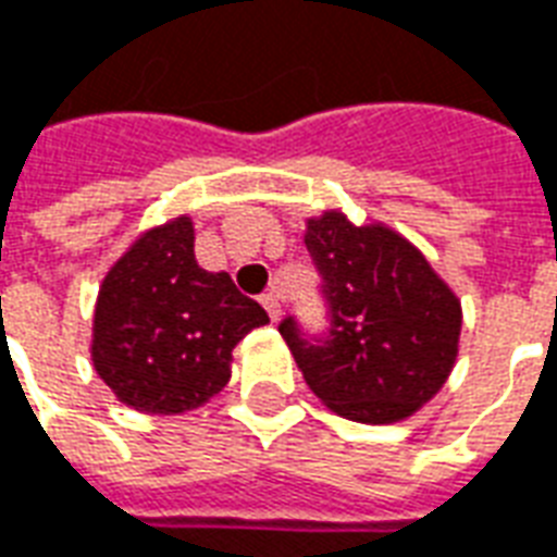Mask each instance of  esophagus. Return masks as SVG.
I'll use <instances>...</instances> for the list:
<instances>
[{
	"label": "esophagus",
	"mask_w": 557,
	"mask_h": 557,
	"mask_svg": "<svg viewBox=\"0 0 557 557\" xmlns=\"http://www.w3.org/2000/svg\"><path fill=\"white\" fill-rule=\"evenodd\" d=\"M261 305H263V308H267V313H270V320H273V323H278V313H282L278 296H275V294H263L261 296Z\"/></svg>",
	"instance_id": "34e87169"
}]
</instances>
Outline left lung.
<instances>
[{
    "label": "left lung",
    "mask_w": 557,
    "mask_h": 557,
    "mask_svg": "<svg viewBox=\"0 0 557 557\" xmlns=\"http://www.w3.org/2000/svg\"><path fill=\"white\" fill-rule=\"evenodd\" d=\"M305 249L320 273L323 329L290 313L278 332L305 382L355 422L411 417L441 391L461 334V302L405 237L343 214L308 223Z\"/></svg>",
    "instance_id": "obj_1"
}]
</instances>
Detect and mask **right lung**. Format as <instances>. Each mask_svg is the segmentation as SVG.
I'll return each instance as SVG.
<instances>
[{
	"label": "right lung",
	"mask_w": 557,
	"mask_h": 557,
	"mask_svg": "<svg viewBox=\"0 0 557 557\" xmlns=\"http://www.w3.org/2000/svg\"><path fill=\"white\" fill-rule=\"evenodd\" d=\"M270 323L228 273L196 263L194 223L146 232L104 275L94 317V367L116 399L144 413H182L228 382L232 349Z\"/></svg>",
	"instance_id": "add662e5"
}]
</instances>
